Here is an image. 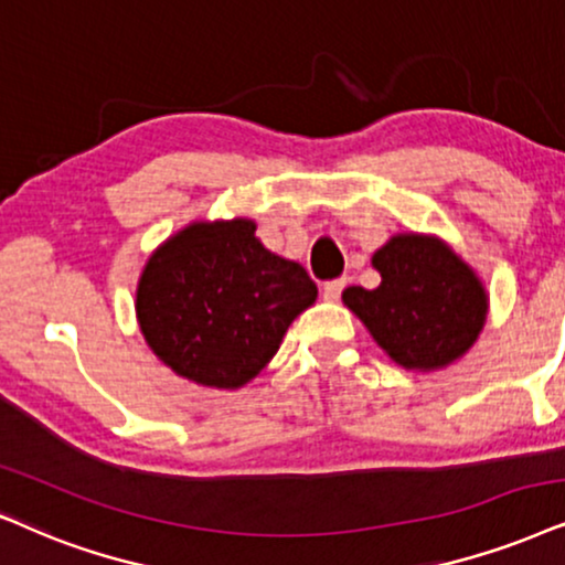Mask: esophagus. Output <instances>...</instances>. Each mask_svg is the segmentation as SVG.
Returning a JSON list of instances; mask_svg holds the SVG:
<instances>
[{
  "label": "esophagus",
  "mask_w": 565,
  "mask_h": 565,
  "mask_svg": "<svg viewBox=\"0 0 565 565\" xmlns=\"http://www.w3.org/2000/svg\"><path fill=\"white\" fill-rule=\"evenodd\" d=\"M347 287V278H333V281H326L323 284V297L328 302H335V299L341 297V291Z\"/></svg>",
  "instance_id": "34e87169"
}]
</instances>
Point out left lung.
Masks as SVG:
<instances>
[{"label": "left lung", "mask_w": 565, "mask_h": 565, "mask_svg": "<svg viewBox=\"0 0 565 565\" xmlns=\"http://www.w3.org/2000/svg\"><path fill=\"white\" fill-rule=\"evenodd\" d=\"M381 287L344 289V305L406 370H438L472 349L488 318L480 276L446 242L396 234L373 255Z\"/></svg>", "instance_id": "obj_1"}]
</instances>
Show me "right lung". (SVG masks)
Wrapping results in <instances>:
<instances>
[{"label":"right lung","instance_id":"right-lung-1","mask_svg":"<svg viewBox=\"0 0 565 565\" xmlns=\"http://www.w3.org/2000/svg\"><path fill=\"white\" fill-rule=\"evenodd\" d=\"M316 297L299 263L263 247L255 221H195L148 258L135 312L163 365L234 391L274 360L291 320Z\"/></svg>","mask_w":565,"mask_h":565}]
</instances>
